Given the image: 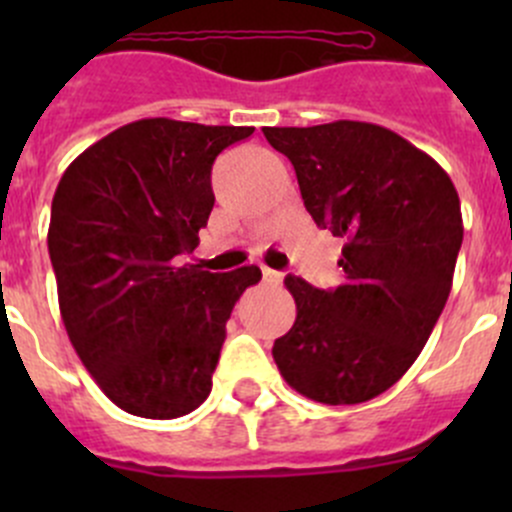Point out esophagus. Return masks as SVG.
<instances>
[{
  "instance_id": "1",
  "label": "esophagus",
  "mask_w": 512,
  "mask_h": 512,
  "mask_svg": "<svg viewBox=\"0 0 512 512\" xmlns=\"http://www.w3.org/2000/svg\"><path fill=\"white\" fill-rule=\"evenodd\" d=\"M262 277H265V282H270V285H280L285 275L277 270H270V267H262Z\"/></svg>"
}]
</instances>
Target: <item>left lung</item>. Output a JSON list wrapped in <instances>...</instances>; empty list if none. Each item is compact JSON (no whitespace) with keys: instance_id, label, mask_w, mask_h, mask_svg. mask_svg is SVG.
<instances>
[{"instance_id":"1","label":"left lung","mask_w":512,"mask_h":512,"mask_svg":"<svg viewBox=\"0 0 512 512\" xmlns=\"http://www.w3.org/2000/svg\"><path fill=\"white\" fill-rule=\"evenodd\" d=\"M262 133L294 165L314 223L344 240L337 289L285 277L297 319L275 339L277 369L319 404L374 399L418 359L451 294L463 242L456 185L428 153L376 123Z\"/></svg>"}]
</instances>
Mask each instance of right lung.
<instances>
[{
  "mask_svg": "<svg viewBox=\"0 0 512 512\" xmlns=\"http://www.w3.org/2000/svg\"><path fill=\"white\" fill-rule=\"evenodd\" d=\"M250 126L141 118L86 148L51 203L49 257L66 334L103 394L178 418L213 389L225 324L260 267L183 262L215 205L210 173Z\"/></svg>",
  "mask_w": 512,
  "mask_h": 512,
  "instance_id": "add662e5",
  "label": "right lung"
}]
</instances>
